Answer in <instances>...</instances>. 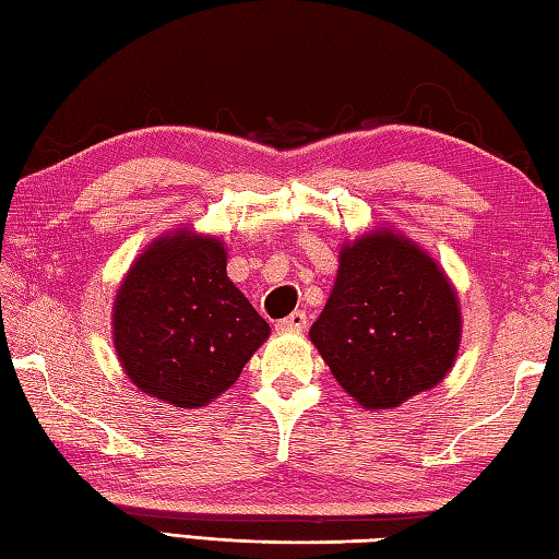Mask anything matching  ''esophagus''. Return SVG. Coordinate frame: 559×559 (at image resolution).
Wrapping results in <instances>:
<instances>
[{"mask_svg":"<svg viewBox=\"0 0 559 559\" xmlns=\"http://www.w3.org/2000/svg\"><path fill=\"white\" fill-rule=\"evenodd\" d=\"M275 329H277V331H294V333H299V331L307 329V313H304V311H294V313H289V316H284V319H280V321L275 323Z\"/></svg>","mask_w":559,"mask_h":559,"instance_id":"1","label":"esophagus"}]
</instances>
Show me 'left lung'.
<instances>
[{"label": "left lung", "instance_id": "1", "mask_svg": "<svg viewBox=\"0 0 559 559\" xmlns=\"http://www.w3.org/2000/svg\"><path fill=\"white\" fill-rule=\"evenodd\" d=\"M309 338L367 411L396 408L443 382L462 338L457 292L414 240L379 226L345 240Z\"/></svg>", "mask_w": 559, "mask_h": 559}]
</instances>
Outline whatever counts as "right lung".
Instances as JSON below:
<instances>
[{
	"label": "right lung",
	"instance_id": "obj_1",
	"mask_svg": "<svg viewBox=\"0 0 559 559\" xmlns=\"http://www.w3.org/2000/svg\"><path fill=\"white\" fill-rule=\"evenodd\" d=\"M221 238L177 228L126 272L111 338L126 377L177 408L214 402L270 338V325L226 275Z\"/></svg>",
	"mask_w": 559,
	"mask_h": 559
}]
</instances>
